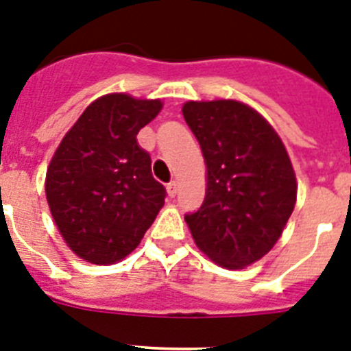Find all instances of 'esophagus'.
Segmentation results:
<instances>
[{
  "label": "esophagus",
  "instance_id": "1",
  "mask_svg": "<svg viewBox=\"0 0 351 351\" xmlns=\"http://www.w3.org/2000/svg\"><path fill=\"white\" fill-rule=\"evenodd\" d=\"M167 191H169V197H176L178 195V181H170L167 184Z\"/></svg>",
  "mask_w": 351,
  "mask_h": 351
}]
</instances>
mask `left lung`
Instances as JSON below:
<instances>
[{"label": "left lung", "instance_id": "8db88e82", "mask_svg": "<svg viewBox=\"0 0 351 351\" xmlns=\"http://www.w3.org/2000/svg\"><path fill=\"white\" fill-rule=\"evenodd\" d=\"M182 116L207 167L204 204L186 223L214 263L244 269L272 250L295 207L287 149L267 119L241 101H188Z\"/></svg>", "mask_w": 351, "mask_h": 351}]
</instances>
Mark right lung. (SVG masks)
<instances>
[{
	"instance_id": "obj_1",
	"label": "right lung",
	"mask_w": 351,
	"mask_h": 351,
	"mask_svg": "<svg viewBox=\"0 0 351 351\" xmlns=\"http://www.w3.org/2000/svg\"><path fill=\"white\" fill-rule=\"evenodd\" d=\"M161 107L160 100L105 95L56 149L45 195L64 243L86 262L107 265L130 255L165 204V188L137 142Z\"/></svg>"
}]
</instances>
